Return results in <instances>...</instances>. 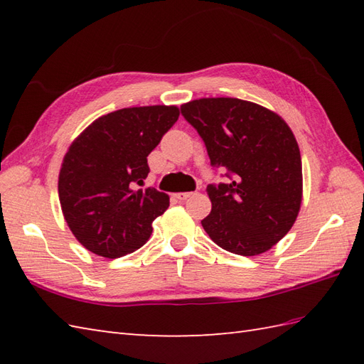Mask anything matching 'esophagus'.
I'll use <instances>...</instances> for the list:
<instances>
[{"mask_svg": "<svg viewBox=\"0 0 364 364\" xmlns=\"http://www.w3.org/2000/svg\"><path fill=\"white\" fill-rule=\"evenodd\" d=\"M194 192H178V194H175V198L180 200V202H184V200H188Z\"/></svg>", "mask_w": 364, "mask_h": 364, "instance_id": "34e87169", "label": "esophagus"}]
</instances>
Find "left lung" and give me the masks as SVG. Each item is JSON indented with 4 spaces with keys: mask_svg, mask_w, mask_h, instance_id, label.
Instances as JSON below:
<instances>
[{
    "mask_svg": "<svg viewBox=\"0 0 364 364\" xmlns=\"http://www.w3.org/2000/svg\"><path fill=\"white\" fill-rule=\"evenodd\" d=\"M181 115L205 142L225 183L208 184L205 231L223 250L253 257L288 233L301 203V159L296 137L275 112L239 98H200Z\"/></svg>",
    "mask_w": 364,
    "mask_h": 364,
    "instance_id": "1",
    "label": "left lung"
}]
</instances>
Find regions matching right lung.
I'll return each instance as SVG.
<instances>
[{"instance_id": "obj_1", "label": "right lung", "mask_w": 364, "mask_h": 364, "mask_svg": "<svg viewBox=\"0 0 364 364\" xmlns=\"http://www.w3.org/2000/svg\"><path fill=\"white\" fill-rule=\"evenodd\" d=\"M178 115L176 106L125 107L97 119L70 145L59 173L60 208L92 253L119 258L149 241L168 196L136 188L150 172L146 156Z\"/></svg>"}]
</instances>
